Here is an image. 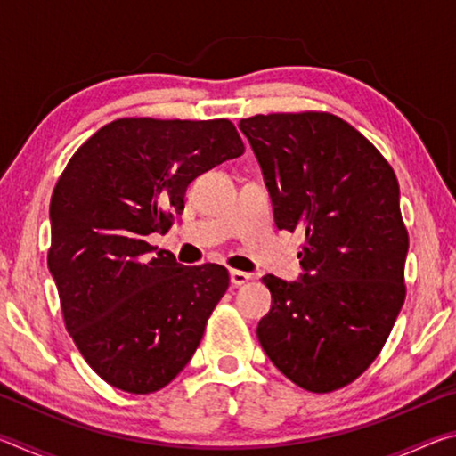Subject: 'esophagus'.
<instances>
[{"mask_svg":"<svg viewBox=\"0 0 456 456\" xmlns=\"http://www.w3.org/2000/svg\"><path fill=\"white\" fill-rule=\"evenodd\" d=\"M231 283L235 285V288H239V285H245L251 281V273H245V272H239V269H231Z\"/></svg>","mask_w":456,"mask_h":456,"instance_id":"obj_1","label":"esophagus"}]
</instances>
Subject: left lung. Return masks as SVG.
Segmentation results:
<instances>
[{
  "label": "left lung",
  "mask_w": 456,
  "mask_h": 456,
  "mask_svg": "<svg viewBox=\"0 0 456 456\" xmlns=\"http://www.w3.org/2000/svg\"><path fill=\"white\" fill-rule=\"evenodd\" d=\"M239 128L259 160L277 229L302 231L299 281L265 275L264 352L299 388L331 392L372 364L406 297L400 189L376 146L330 112H277Z\"/></svg>",
  "instance_id": "1"
}]
</instances>
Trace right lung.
I'll return each mask as SVG.
<instances>
[{
    "label": "right lung",
    "mask_w": 456,
    "mask_h": 456,
    "mask_svg": "<svg viewBox=\"0 0 456 456\" xmlns=\"http://www.w3.org/2000/svg\"><path fill=\"white\" fill-rule=\"evenodd\" d=\"M243 151L225 118H118L92 134L58 179L48 267L68 334L114 388H165L200 344L229 288L227 269L152 256L144 237L171 229L191 181Z\"/></svg>",
    "instance_id": "right-lung-1"
}]
</instances>
